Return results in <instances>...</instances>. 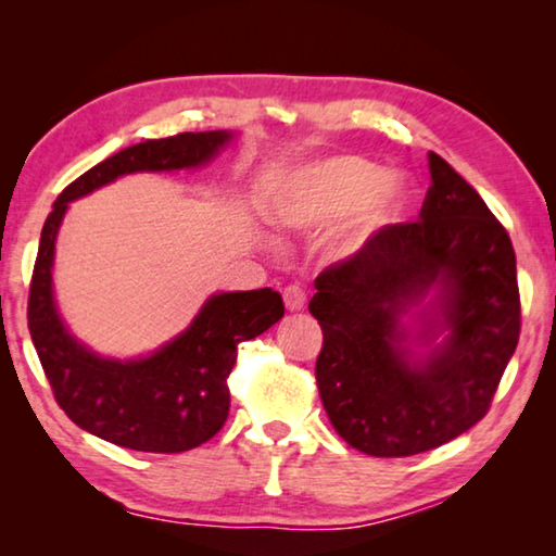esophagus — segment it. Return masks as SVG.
I'll return each mask as SVG.
<instances>
[{
  "label": "esophagus",
  "instance_id": "1",
  "mask_svg": "<svg viewBox=\"0 0 556 556\" xmlns=\"http://www.w3.org/2000/svg\"><path fill=\"white\" fill-rule=\"evenodd\" d=\"M306 299H308V294L299 285H289L285 289V304H287L289 312H299V308H304Z\"/></svg>",
  "mask_w": 556,
  "mask_h": 556
}]
</instances>
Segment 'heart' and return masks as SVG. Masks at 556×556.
Here are the masks:
<instances>
[{"mask_svg":"<svg viewBox=\"0 0 556 556\" xmlns=\"http://www.w3.org/2000/svg\"><path fill=\"white\" fill-rule=\"evenodd\" d=\"M409 188L361 156H336L306 166L271 201V220L281 228H314L361 211L365 230L400 218L409 203Z\"/></svg>","mask_w":556,"mask_h":556,"instance_id":"obj_1","label":"heart"}]
</instances>
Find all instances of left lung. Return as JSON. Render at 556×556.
<instances>
[{
  "instance_id": "1",
  "label": "left lung",
  "mask_w": 556,
  "mask_h": 556,
  "mask_svg": "<svg viewBox=\"0 0 556 556\" xmlns=\"http://www.w3.org/2000/svg\"><path fill=\"white\" fill-rule=\"evenodd\" d=\"M419 220L384 225L316 277L308 312L324 331L316 384L353 448L402 458L456 439L491 409L520 338L510 235L439 154ZM439 283L450 341L419 369L403 357L399 314Z\"/></svg>"
}]
</instances>
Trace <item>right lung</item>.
Wrapping results in <instances>:
<instances>
[{
  "mask_svg": "<svg viewBox=\"0 0 556 556\" xmlns=\"http://www.w3.org/2000/svg\"><path fill=\"white\" fill-rule=\"evenodd\" d=\"M228 131H181L127 147L75 178L43 223L29 287V333L53 397L80 429L110 444L181 454L215 437L230 412L228 378L238 345L285 316L279 291L255 289L213 296L181 333L144 361H105L73 341L53 306L55 232L68 203L131 172L199 166L228 142Z\"/></svg>",
  "mask_w": 556,
  "mask_h": 556,
  "instance_id": "add662e5",
  "label": "right lung"
}]
</instances>
